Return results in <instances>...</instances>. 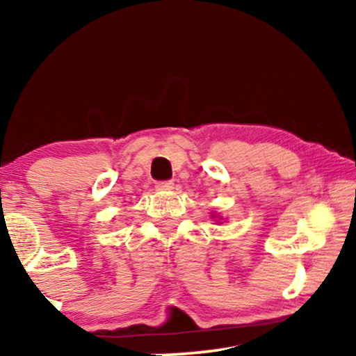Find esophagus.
<instances>
[{
	"mask_svg": "<svg viewBox=\"0 0 356 356\" xmlns=\"http://www.w3.org/2000/svg\"><path fill=\"white\" fill-rule=\"evenodd\" d=\"M155 188L159 191H168V189H173V181H157L155 183Z\"/></svg>",
	"mask_w": 356,
	"mask_h": 356,
	"instance_id": "obj_1",
	"label": "esophagus"
}]
</instances>
